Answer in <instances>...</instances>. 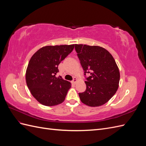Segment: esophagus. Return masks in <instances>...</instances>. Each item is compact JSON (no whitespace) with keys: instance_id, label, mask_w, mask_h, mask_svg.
<instances>
[{"instance_id":"34e87169","label":"esophagus","mask_w":146,"mask_h":146,"mask_svg":"<svg viewBox=\"0 0 146 146\" xmlns=\"http://www.w3.org/2000/svg\"><path fill=\"white\" fill-rule=\"evenodd\" d=\"M77 78L75 77V78H74V80L72 81V83L73 84H76V83H77Z\"/></svg>"}]
</instances>
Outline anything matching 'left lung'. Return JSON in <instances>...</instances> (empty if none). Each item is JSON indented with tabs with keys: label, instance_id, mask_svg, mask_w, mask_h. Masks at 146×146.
Instances as JSON below:
<instances>
[{
	"label": "left lung",
	"instance_id": "1",
	"mask_svg": "<svg viewBox=\"0 0 146 146\" xmlns=\"http://www.w3.org/2000/svg\"><path fill=\"white\" fill-rule=\"evenodd\" d=\"M75 48L85 70L86 90L78 93L82 102L90 107H99L111 99L118 87L120 73L111 54L98 46L76 44Z\"/></svg>",
	"mask_w": 146,
	"mask_h": 146
}]
</instances>
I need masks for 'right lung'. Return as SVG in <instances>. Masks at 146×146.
<instances>
[{"label": "right lung", "instance_id": "1", "mask_svg": "<svg viewBox=\"0 0 146 146\" xmlns=\"http://www.w3.org/2000/svg\"><path fill=\"white\" fill-rule=\"evenodd\" d=\"M75 44L47 46L36 51L30 58L25 79L31 94L43 105L60 104L71 87L69 82L56 77L58 66L71 52Z\"/></svg>", "mask_w": 146, "mask_h": 146}]
</instances>
